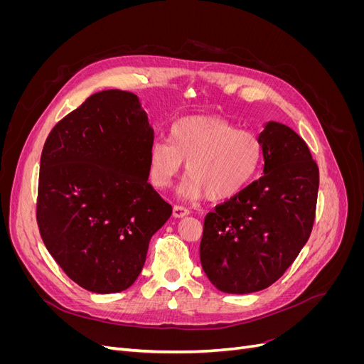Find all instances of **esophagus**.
<instances>
[{"label": "esophagus", "instance_id": "esophagus-1", "mask_svg": "<svg viewBox=\"0 0 364 364\" xmlns=\"http://www.w3.org/2000/svg\"><path fill=\"white\" fill-rule=\"evenodd\" d=\"M188 214H190V209L188 208L179 206V205H176L173 208V217H176V218H182V217H186Z\"/></svg>", "mask_w": 364, "mask_h": 364}]
</instances>
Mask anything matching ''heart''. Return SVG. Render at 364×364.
<instances>
[{
  "mask_svg": "<svg viewBox=\"0 0 364 364\" xmlns=\"http://www.w3.org/2000/svg\"><path fill=\"white\" fill-rule=\"evenodd\" d=\"M262 161L261 139L220 117H185L171 127L170 142L156 139L149 149V179L168 188L186 162L183 193L191 199H232L255 179Z\"/></svg>",
  "mask_w": 364,
  "mask_h": 364,
  "instance_id": "obj_1",
  "label": "heart"
}]
</instances>
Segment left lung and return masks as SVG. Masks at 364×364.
Returning a JSON list of instances; mask_svg holds the SVG:
<instances>
[{"label":"left lung","mask_w":364,"mask_h":364,"mask_svg":"<svg viewBox=\"0 0 364 364\" xmlns=\"http://www.w3.org/2000/svg\"><path fill=\"white\" fill-rule=\"evenodd\" d=\"M258 138L264 176L215 206L203 223L202 267L225 293H255L278 281L314 223L318 168L305 141L277 121H267Z\"/></svg>","instance_id":"left-lung-1"}]
</instances>
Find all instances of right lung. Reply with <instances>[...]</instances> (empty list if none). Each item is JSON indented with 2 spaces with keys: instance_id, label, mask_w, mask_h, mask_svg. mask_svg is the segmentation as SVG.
I'll return each instance as SVG.
<instances>
[{
  "instance_id": "obj_1",
  "label": "right lung",
  "mask_w": 364,
  "mask_h": 364,
  "mask_svg": "<svg viewBox=\"0 0 364 364\" xmlns=\"http://www.w3.org/2000/svg\"><path fill=\"white\" fill-rule=\"evenodd\" d=\"M155 138L138 95L109 90L60 119L41 156L36 218L43 245L92 293L129 289L171 205L149 183Z\"/></svg>"
}]
</instances>
